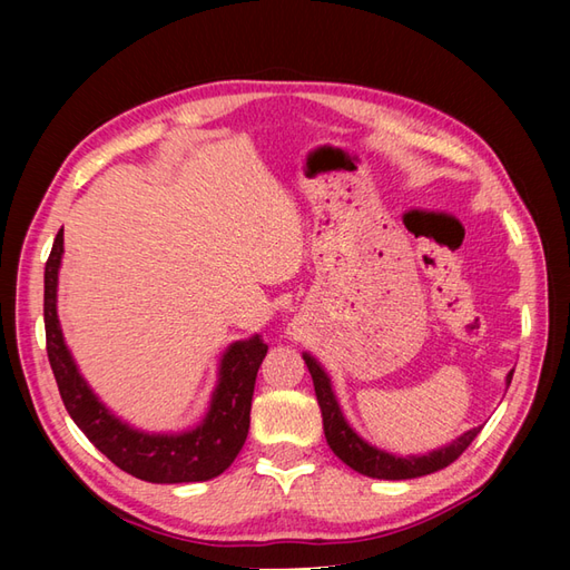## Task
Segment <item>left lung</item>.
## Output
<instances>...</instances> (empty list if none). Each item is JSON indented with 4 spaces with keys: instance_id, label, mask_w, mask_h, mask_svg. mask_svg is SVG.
I'll return each mask as SVG.
<instances>
[{
    "instance_id": "obj_1",
    "label": "left lung",
    "mask_w": 570,
    "mask_h": 570,
    "mask_svg": "<svg viewBox=\"0 0 570 570\" xmlns=\"http://www.w3.org/2000/svg\"><path fill=\"white\" fill-rule=\"evenodd\" d=\"M304 361H306L308 373H312V381H314L316 400H318L321 416H323L325 440H327V444H331L335 456L342 459L350 465V469H354L361 475L377 478V480H409V478H421V475L442 471L450 463H454L465 450H469V444L478 438V433L482 430V428H473V430H469V433H463L459 440H454L450 446H444V450H438L428 456L402 459V456L385 454L381 450H375V446L366 444L354 433V430L342 416L335 394L331 390V381H327L323 368L308 354H304ZM511 377H513V371L507 377V385H511Z\"/></svg>"
}]
</instances>
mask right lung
I'll list each match as a JSON object with an SVG mask.
<instances>
[{
	"label": "right lung",
	"instance_id": "1",
	"mask_svg": "<svg viewBox=\"0 0 570 570\" xmlns=\"http://www.w3.org/2000/svg\"><path fill=\"white\" fill-rule=\"evenodd\" d=\"M63 228L57 233L45 266V335L66 411L88 440L120 471L147 482H202L220 475L243 450L249 433L252 394L258 366L268 352L262 335L235 342L223 356L220 383L199 428L183 435H145L114 419L97 402L68 354L57 318V273Z\"/></svg>",
	"mask_w": 570,
	"mask_h": 570
}]
</instances>
